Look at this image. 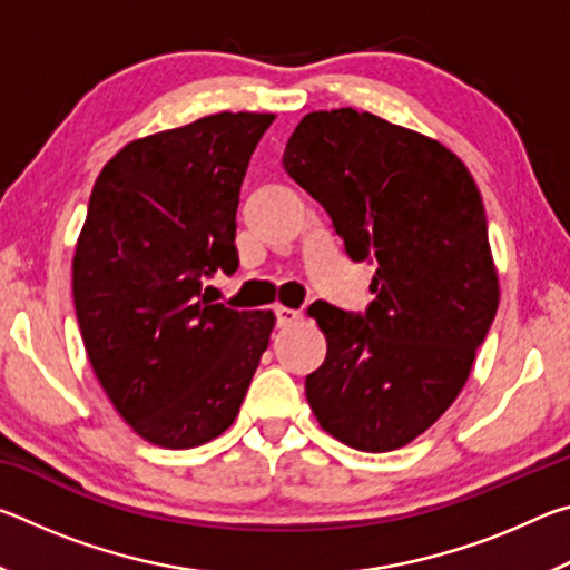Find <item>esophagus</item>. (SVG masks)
Returning a JSON list of instances; mask_svg holds the SVG:
<instances>
[{
    "label": "esophagus",
    "instance_id": "obj_1",
    "mask_svg": "<svg viewBox=\"0 0 570 570\" xmlns=\"http://www.w3.org/2000/svg\"><path fill=\"white\" fill-rule=\"evenodd\" d=\"M276 322L278 326H288V324H296L298 320H302V314L296 312V308H288V306H276Z\"/></svg>",
    "mask_w": 570,
    "mask_h": 570
}]
</instances>
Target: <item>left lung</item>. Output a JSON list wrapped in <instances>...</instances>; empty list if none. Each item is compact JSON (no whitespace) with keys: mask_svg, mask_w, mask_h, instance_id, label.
I'll return each instance as SVG.
<instances>
[{"mask_svg":"<svg viewBox=\"0 0 570 570\" xmlns=\"http://www.w3.org/2000/svg\"><path fill=\"white\" fill-rule=\"evenodd\" d=\"M284 168L324 206L352 262L377 264L364 316L308 306L326 336L308 407L354 450L404 448L455 402L495 320L480 190L442 142L352 108L304 115Z\"/></svg>","mask_w":570,"mask_h":570,"instance_id":"left-lung-1","label":"left lung"}]
</instances>
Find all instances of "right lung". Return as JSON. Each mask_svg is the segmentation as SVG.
I'll list each match as a JSON object with an SVG mask.
<instances>
[{"label": "right lung", "mask_w": 570, "mask_h": 570, "mask_svg": "<svg viewBox=\"0 0 570 570\" xmlns=\"http://www.w3.org/2000/svg\"><path fill=\"white\" fill-rule=\"evenodd\" d=\"M272 112H216L146 135L105 163L72 258L85 352L142 440L188 450L234 424L274 332V312L200 298L234 274L236 208Z\"/></svg>", "instance_id": "obj_1"}]
</instances>
